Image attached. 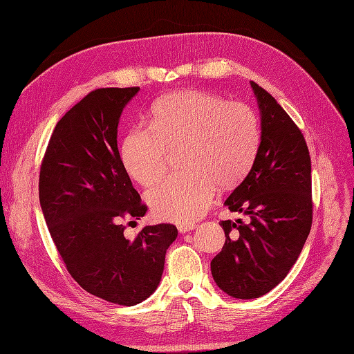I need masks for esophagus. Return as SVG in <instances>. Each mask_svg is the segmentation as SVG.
<instances>
[{"instance_id":"obj_1","label":"esophagus","mask_w":354,"mask_h":354,"mask_svg":"<svg viewBox=\"0 0 354 354\" xmlns=\"http://www.w3.org/2000/svg\"><path fill=\"white\" fill-rule=\"evenodd\" d=\"M194 227H196V224L193 223H186V224H178V231L180 233H187V231H192Z\"/></svg>"}]
</instances>
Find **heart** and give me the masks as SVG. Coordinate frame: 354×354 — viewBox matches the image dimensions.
Listing matches in <instances>:
<instances>
[{
	"label": "heart",
	"mask_w": 354,
	"mask_h": 354,
	"mask_svg": "<svg viewBox=\"0 0 354 354\" xmlns=\"http://www.w3.org/2000/svg\"><path fill=\"white\" fill-rule=\"evenodd\" d=\"M259 143V117L250 105L187 89L155 102L149 127L129 130L121 160L133 178L149 186L167 173L171 152L180 151L185 171L158 183L146 199L156 218L190 223L208 209L216 185L233 186L249 173Z\"/></svg>",
	"instance_id": "1"
}]
</instances>
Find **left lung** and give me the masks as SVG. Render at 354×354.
Returning a JSON list of instances; mask_svg holds the SVG:
<instances>
[{
  "instance_id": "left-lung-1",
  "label": "left lung",
  "mask_w": 354,
  "mask_h": 354,
  "mask_svg": "<svg viewBox=\"0 0 354 354\" xmlns=\"http://www.w3.org/2000/svg\"><path fill=\"white\" fill-rule=\"evenodd\" d=\"M261 109V145L246 178L225 201L246 221L225 219V243L211 262L216 286L256 299L287 277L313 216L310 155L301 130L272 96L252 82Z\"/></svg>"
}]
</instances>
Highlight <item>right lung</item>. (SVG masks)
<instances>
[{
  "mask_svg": "<svg viewBox=\"0 0 354 354\" xmlns=\"http://www.w3.org/2000/svg\"><path fill=\"white\" fill-rule=\"evenodd\" d=\"M138 91L89 92L57 123L39 173L41 208L67 271L88 293L123 306L156 290L177 237L164 223L124 237L123 221L148 211L117 148L120 115Z\"/></svg>",
  "mask_w": 354,
  "mask_h": 354,
  "instance_id": "right-lung-1",
  "label": "right lung"
}]
</instances>
